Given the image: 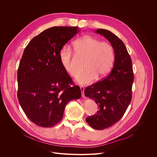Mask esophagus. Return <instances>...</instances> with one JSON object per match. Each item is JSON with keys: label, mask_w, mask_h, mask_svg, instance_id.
Returning a JSON list of instances; mask_svg holds the SVG:
<instances>
[{"label": "esophagus", "mask_w": 157, "mask_h": 157, "mask_svg": "<svg viewBox=\"0 0 157 157\" xmlns=\"http://www.w3.org/2000/svg\"><path fill=\"white\" fill-rule=\"evenodd\" d=\"M80 89H81V91L82 93V98H84V87L83 86H80Z\"/></svg>", "instance_id": "obj_1"}]
</instances>
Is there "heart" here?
<instances>
[{
	"instance_id": "obj_1",
	"label": "heart",
	"mask_w": 157,
	"mask_h": 157,
	"mask_svg": "<svg viewBox=\"0 0 157 157\" xmlns=\"http://www.w3.org/2000/svg\"><path fill=\"white\" fill-rule=\"evenodd\" d=\"M73 47L76 53L86 57L84 63L86 70L77 78L80 84L93 82L98 77L102 79L106 77L113 68L115 55L113 46L106 41L90 36H82L73 42ZM61 64L66 73L73 78L78 75L74 62L73 54L69 48L63 47L59 53Z\"/></svg>"
}]
</instances>
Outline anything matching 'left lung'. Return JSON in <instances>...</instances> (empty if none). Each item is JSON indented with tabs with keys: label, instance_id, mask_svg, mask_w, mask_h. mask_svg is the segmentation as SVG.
<instances>
[{
	"label": "left lung",
	"instance_id": "8db88e82",
	"mask_svg": "<svg viewBox=\"0 0 157 157\" xmlns=\"http://www.w3.org/2000/svg\"><path fill=\"white\" fill-rule=\"evenodd\" d=\"M96 33L106 38L115 53L113 68L102 81L87 86L84 95L99 106L97 114L86 121L96 130H103L113 125L123 117L132 99L133 82L132 63L123 41L116 35L105 29Z\"/></svg>",
	"mask_w": 157,
	"mask_h": 157
}]
</instances>
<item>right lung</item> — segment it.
Returning <instances> with one entry per match:
<instances>
[{"mask_svg":"<svg viewBox=\"0 0 157 157\" xmlns=\"http://www.w3.org/2000/svg\"><path fill=\"white\" fill-rule=\"evenodd\" d=\"M79 32L77 27H52L35 36L24 50L17 72V97L27 117L38 126L55 125L68 102L81 96L59 58L61 49Z\"/></svg>","mask_w":157,"mask_h":157,"instance_id":"add662e5","label":"right lung"}]
</instances>
